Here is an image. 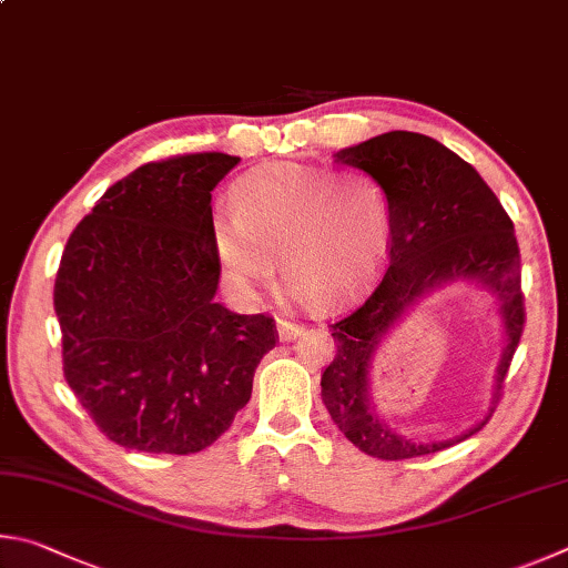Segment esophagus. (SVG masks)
<instances>
[{
  "instance_id": "esophagus-1",
  "label": "esophagus",
  "mask_w": 568,
  "mask_h": 568,
  "mask_svg": "<svg viewBox=\"0 0 568 568\" xmlns=\"http://www.w3.org/2000/svg\"><path fill=\"white\" fill-rule=\"evenodd\" d=\"M276 326H278V339L282 342H292V339H296V336H302V332H304L302 324L290 322V320H278Z\"/></svg>"
}]
</instances>
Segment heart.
<instances>
[{"label":"heart","instance_id":"1","mask_svg":"<svg viewBox=\"0 0 568 568\" xmlns=\"http://www.w3.org/2000/svg\"><path fill=\"white\" fill-rule=\"evenodd\" d=\"M209 229L236 286L266 282L276 256L286 286L326 306L354 294L382 266L392 204L369 172L272 164L236 179L232 209H214Z\"/></svg>","mask_w":568,"mask_h":568}]
</instances>
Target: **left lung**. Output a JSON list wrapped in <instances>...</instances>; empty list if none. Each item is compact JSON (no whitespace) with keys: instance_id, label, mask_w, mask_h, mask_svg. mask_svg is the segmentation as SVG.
Wrapping results in <instances>:
<instances>
[{"instance_id":"left-lung-1","label":"left lung","mask_w":568,"mask_h":568,"mask_svg":"<svg viewBox=\"0 0 568 568\" xmlns=\"http://www.w3.org/2000/svg\"><path fill=\"white\" fill-rule=\"evenodd\" d=\"M336 159L384 184L392 204V242L379 284L356 310L329 324L336 349L322 374L324 404L346 439L374 459L399 462L442 452L486 422L452 442L404 439L372 412L369 359L389 326L424 292L454 278H479L499 296L506 326V352L496 376L499 394L526 324L514 222L479 172L432 136L386 132L342 149Z\"/></svg>"}]
</instances>
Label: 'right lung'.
<instances>
[{"mask_svg":"<svg viewBox=\"0 0 568 568\" xmlns=\"http://www.w3.org/2000/svg\"><path fill=\"white\" fill-rule=\"evenodd\" d=\"M236 164L222 152L142 164L99 196L64 246L54 282L64 379L124 449L212 446L276 346L272 316L214 302L212 192Z\"/></svg>","mask_w":568,"mask_h":568,"instance_id":"right-lung-1","label":"right lung"}]
</instances>
